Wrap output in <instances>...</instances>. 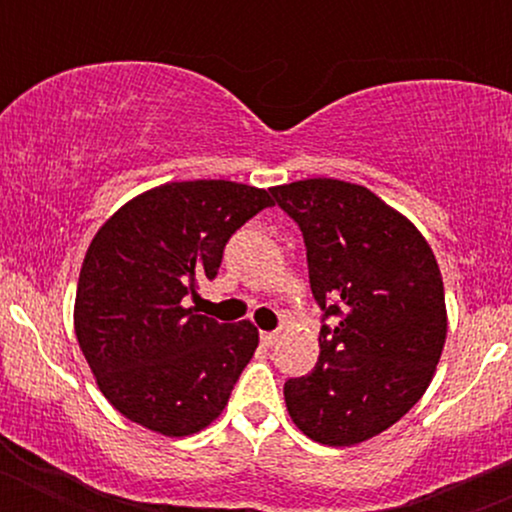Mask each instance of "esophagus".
<instances>
[{"label":"esophagus","instance_id":"1","mask_svg":"<svg viewBox=\"0 0 512 512\" xmlns=\"http://www.w3.org/2000/svg\"><path fill=\"white\" fill-rule=\"evenodd\" d=\"M260 342H262V347H267V349L275 347V344H277V334L275 332H262L260 334Z\"/></svg>","mask_w":512,"mask_h":512}]
</instances>
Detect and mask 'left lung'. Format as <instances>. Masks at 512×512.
Listing matches in <instances>:
<instances>
[{
	"mask_svg": "<svg viewBox=\"0 0 512 512\" xmlns=\"http://www.w3.org/2000/svg\"><path fill=\"white\" fill-rule=\"evenodd\" d=\"M272 198L302 230L309 287L332 317L312 374L285 384L287 411L312 441L356 446L431 384L448 332L441 270L416 225L364 185L307 178Z\"/></svg>",
	"mask_w": 512,
	"mask_h": 512,
	"instance_id": "left-lung-1",
	"label": "left lung"
}]
</instances>
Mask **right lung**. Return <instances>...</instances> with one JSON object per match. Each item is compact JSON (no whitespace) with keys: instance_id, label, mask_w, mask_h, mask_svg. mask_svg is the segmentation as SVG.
I'll return each mask as SVG.
<instances>
[{"instance_id":"add662e5","label":"right lung","mask_w":512,"mask_h":512,"mask_svg":"<svg viewBox=\"0 0 512 512\" xmlns=\"http://www.w3.org/2000/svg\"><path fill=\"white\" fill-rule=\"evenodd\" d=\"M270 193L232 180L165 183L128 200L91 240L76 339L108 404L138 426L180 438L223 414L260 334L183 299L218 275L230 235L275 205Z\"/></svg>"}]
</instances>
